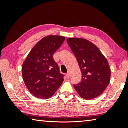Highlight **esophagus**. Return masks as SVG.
Returning a JSON list of instances; mask_svg holds the SVG:
<instances>
[{
    "mask_svg": "<svg viewBox=\"0 0 128 128\" xmlns=\"http://www.w3.org/2000/svg\"><path fill=\"white\" fill-rule=\"evenodd\" d=\"M66 77H67V78H68V77H70V72H68L66 74Z\"/></svg>",
    "mask_w": 128,
    "mask_h": 128,
    "instance_id": "34e87169",
    "label": "esophagus"
}]
</instances>
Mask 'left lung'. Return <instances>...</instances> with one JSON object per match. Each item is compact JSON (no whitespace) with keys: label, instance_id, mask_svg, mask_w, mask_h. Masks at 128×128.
<instances>
[{"label":"left lung","instance_id":"1","mask_svg":"<svg viewBox=\"0 0 128 128\" xmlns=\"http://www.w3.org/2000/svg\"><path fill=\"white\" fill-rule=\"evenodd\" d=\"M82 72L80 84H74L82 98L91 100L102 94L108 85L111 70L107 59L95 44L78 38L66 39Z\"/></svg>","mask_w":128,"mask_h":128}]
</instances>
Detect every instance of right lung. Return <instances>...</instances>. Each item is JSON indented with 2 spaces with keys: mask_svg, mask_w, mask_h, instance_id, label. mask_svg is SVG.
I'll use <instances>...</instances> for the list:
<instances>
[{
  "mask_svg": "<svg viewBox=\"0 0 128 128\" xmlns=\"http://www.w3.org/2000/svg\"><path fill=\"white\" fill-rule=\"evenodd\" d=\"M65 37L48 35L33 47L22 66V75L30 93L40 99L53 96L63 82L58 64L53 55L62 46Z\"/></svg>",
  "mask_w": 128,
  "mask_h": 128,
  "instance_id": "1",
  "label": "right lung"
}]
</instances>
